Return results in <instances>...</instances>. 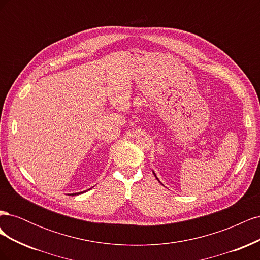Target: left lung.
<instances>
[{
	"instance_id": "obj_1",
	"label": "left lung",
	"mask_w": 260,
	"mask_h": 260,
	"mask_svg": "<svg viewBox=\"0 0 260 260\" xmlns=\"http://www.w3.org/2000/svg\"><path fill=\"white\" fill-rule=\"evenodd\" d=\"M155 177H156V176H155ZM156 179H157V180H158V178H157V177H156Z\"/></svg>"
}]
</instances>
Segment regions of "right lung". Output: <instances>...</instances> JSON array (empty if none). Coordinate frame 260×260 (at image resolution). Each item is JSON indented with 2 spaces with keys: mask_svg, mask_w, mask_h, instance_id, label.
Listing matches in <instances>:
<instances>
[{
  "mask_svg": "<svg viewBox=\"0 0 260 260\" xmlns=\"http://www.w3.org/2000/svg\"><path fill=\"white\" fill-rule=\"evenodd\" d=\"M82 193V192H81ZM76 194H80V193H75V194H72V195H76Z\"/></svg>",
  "mask_w": 260,
  "mask_h": 260,
  "instance_id": "obj_1",
  "label": "right lung"
}]
</instances>
